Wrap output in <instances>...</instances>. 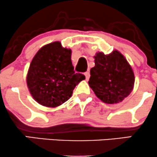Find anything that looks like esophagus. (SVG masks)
Masks as SVG:
<instances>
[{"label": "esophagus", "mask_w": 157, "mask_h": 157, "mask_svg": "<svg viewBox=\"0 0 157 157\" xmlns=\"http://www.w3.org/2000/svg\"><path fill=\"white\" fill-rule=\"evenodd\" d=\"M85 76H86V80H89V79L90 77V73L89 72V71H86V72H85Z\"/></svg>", "instance_id": "34e87169"}]
</instances>
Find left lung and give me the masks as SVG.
<instances>
[{
    "label": "left lung",
    "mask_w": 157,
    "mask_h": 157,
    "mask_svg": "<svg viewBox=\"0 0 157 157\" xmlns=\"http://www.w3.org/2000/svg\"><path fill=\"white\" fill-rule=\"evenodd\" d=\"M91 68L89 85L96 96L108 104L122 102L132 91L134 74L123 55L114 50L109 55L98 52Z\"/></svg>",
    "instance_id": "left-lung-1"
}]
</instances>
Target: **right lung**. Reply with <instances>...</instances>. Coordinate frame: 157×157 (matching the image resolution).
Listing matches in <instances>:
<instances>
[{
	"label": "right lung",
	"mask_w": 157,
	"mask_h": 157,
	"mask_svg": "<svg viewBox=\"0 0 157 157\" xmlns=\"http://www.w3.org/2000/svg\"><path fill=\"white\" fill-rule=\"evenodd\" d=\"M71 51L60 42L51 43L40 48L30 63L26 82L32 97L40 105L55 108L67 101L83 75L75 73Z\"/></svg>",
	"instance_id": "right-lung-1"
}]
</instances>
